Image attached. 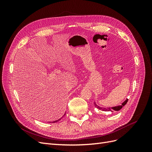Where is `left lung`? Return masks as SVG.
Wrapping results in <instances>:
<instances>
[{"label": "left lung", "mask_w": 152, "mask_h": 152, "mask_svg": "<svg viewBox=\"0 0 152 152\" xmlns=\"http://www.w3.org/2000/svg\"><path fill=\"white\" fill-rule=\"evenodd\" d=\"M128 102V99H127L125 102H124L120 106H117V107H112V108H103V107H98V106L96 104V103H94V106L96 108H97L98 109L102 110V111H104V112H113V111H119L124 106H125L126 104Z\"/></svg>", "instance_id": "left-lung-1"}]
</instances>
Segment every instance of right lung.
Returning <instances> with one entry per match:
<instances>
[{
	"label": "right lung",
	"instance_id": "add662e5",
	"mask_svg": "<svg viewBox=\"0 0 152 152\" xmlns=\"http://www.w3.org/2000/svg\"><path fill=\"white\" fill-rule=\"evenodd\" d=\"M66 113H65V115ZM64 116V115H63ZM61 118H59V119H58V120H57V121H53V122H52V123H55V122H57L58 121H60L61 120Z\"/></svg>",
	"mask_w": 152,
	"mask_h": 152
}]
</instances>
